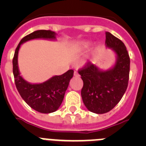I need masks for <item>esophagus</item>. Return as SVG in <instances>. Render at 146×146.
Here are the masks:
<instances>
[{
    "instance_id": "esophagus-1",
    "label": "esophagus",
    "mask_w": 146,
    "mask_h": 146,
    "mask_svg": "<svg viewBox=\"0 0 146 146\" xmlns=\"http://www.w3.org/2000/svg\"><path fill=\"white\" fill-rule=\"evenodd\" d=\"M74 77H79V74H78V72H77V71H74Z\"/></svg>"
}]
</instances>
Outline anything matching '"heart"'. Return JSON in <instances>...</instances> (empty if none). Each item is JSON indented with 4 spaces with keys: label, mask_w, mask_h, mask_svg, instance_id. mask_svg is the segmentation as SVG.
<instances>
[{
    "label": "heart",
    "mask_w": 146,
    "mask_h": 146,
    "mask_svg": "<svg viewBox=\"0 0 146 146\" xmlns=\"http://www.w3.org/2000/svg\"><path fill=\"white\" fill-rule=\"evenodd\" d=\"M91 46V42L87 41V40L86 41H82L77 46V50L79 51V52H85V51H87L88 50H89Z\"/></svg>",
    "instance_id": "obj_1"
}]
</instances>
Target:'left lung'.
I'll list each match as a JSON object with an SVG mask.
<instances>
[{
    "label": "left lung",
    "instance_id": "8db88e82",
    "mask_svg": "<svg viewBox=\"0 0 146 146\" xmlns=\"http://www.w3.org/2000/svg\"><path fill=\"white\" fill-rule=\"evenodd\" d=\"M105 45L115 55L114 65L103 70L88 62L79 74L83 81L81 96L89 111L103 114L110 111L123 97L128 86L130 59L124 44L106 32Z\"/></svg>",
    "mask_w": 146,
    "mask_h": 146
}]
</instances>
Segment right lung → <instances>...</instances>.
Listing matches in <instances>:
<instances>
[{"mask_svg": "<svg viewBox=\"0 0 146 146\" xmlns=\"http://www.w3.org/2000/svg\"><path fill=\"white\" fill-rule=\"evenodd\" d=\"M56 35L52 31L38 30L25 36L20 41L15 50L13 58V74L18 92L23 100L32 109L42 113L55 112L60 106L74 71H67L61 75H55L41 83H31L20 74L18 66V53L23 43L33 39L55 41Z\"/></svg>", "mask_w": 146, "mask_h": 146, "instance_id": "right-lung-1", "label": "right lung"}]
</instances>
